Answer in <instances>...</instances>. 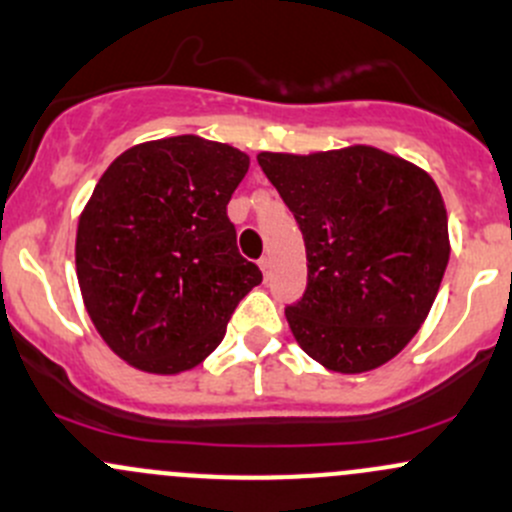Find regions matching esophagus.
I'll use <instances>...</instances> for the list:
<instances>
[{"mask_svg":"<svg viewBox=\"0 0 512 512\" xmlns=\"http://www.w3.org/2000/svg\"><path fill=\"white\" fill-rule=\"evenodd\" d=\"M257 265H260L262 274H265V279H269V274H272V260H269V257H262V260L257 262Z\"/></svg>","mask_w":512,"mask_h":512,"instance_id":"obj_1","label":"esophagus"}]
</instances>
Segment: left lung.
<instances>
[{
    "instance_id": "1",
    "label": "left lung",
    "mask_w": 512,
    "mask_h": 512,
    "mask_svg": "<svg viewBox=\"0 0 512 512\" xmlns=\"http://www.w3.org/2000/svg\"><path fill=\"white\" fill-rule=\"evenodd\" d=\"M257 162L306 243V291L284 311L301 350L338 374L386 364L425 323L447 269L437 184L372 145Z\"/></svg>"
}]
</instances>
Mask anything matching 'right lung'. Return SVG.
<instances>
[{"label": "right lung", "mask_w": 512, "mask_h": 512, "mask_svg": "<svg viewBox=\"0 0 512 512\" xmlns=\"http://www.w3.org/2000/svg\"><path fill=\"white\" fill-rule=\"evenodd\" d=\"M250 157L199 136L148 140L106 167L80 213L82 301L101 340L148 374L194 369L262 282L226 206Z\"/></svg>", "instance_id": "obj_1"}]
</instances>
